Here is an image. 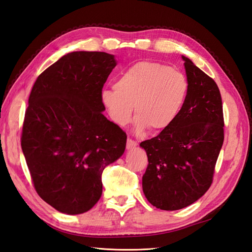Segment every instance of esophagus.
Returning a JSON list of instances; mask_svg holds the SVG:
<instances>
[{"label":"esophagus","mask_w":252,"mask_h":252,"mask_svg":"<svg viewBox=\"0 0 252 252\" xmlns=\"http://www.w3.org/2000/svg\"><path fill=\"white\" fill-rule=\"evenodd\" d=\"M136 145H138V143H136L135 141H133L131 139H128L127 143H126V147H127V149H133L134 147H136Z\"/></svg>","instance_id":"1"}]
</instances>
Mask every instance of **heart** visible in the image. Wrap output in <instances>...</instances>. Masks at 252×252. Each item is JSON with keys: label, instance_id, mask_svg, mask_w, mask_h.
I'll list each match as a JSON object with an SVG mask.
<instances>
[{"label": "heart", "instance_id": "1", "mask_svg": "<svg viewBox=\"0 0 252 252\" xmlns=\"http://www.w3.org/2000/svg\"><path fill=\"white\" fill-rule=\"evenodd\" d=\"M113 89L102 90L100 98L113 123L126 126L134 106V131H161L171 126L188 96L186 77L171 67L143 61L122 73Z\"/></svg>", "mask_w": 252, "mask_h": 252}]
</instances>
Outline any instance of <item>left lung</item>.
I'll use <instances>...</instances> for the list:
<instances>
[{"mask_svg":"<svg viewBox=\"0 0 252 252\" xmlns=\"http://www.w3.org/2000/svg\"><path fill=\"white\" fill-rule=\"evenodd\" d=\"M189 85L188 96L174 123L140 146L148 166L143 192L162 210L193 204L209 189L224 142L222 97L217 83L182 56Z\"/></svg>","mask_w":252,"mask_h":252,"instance_id":"8db88e82","label":"left lung"}]
</instances>
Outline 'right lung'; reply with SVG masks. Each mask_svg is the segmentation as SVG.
Wrapping results in <instances>:
<instances>
[{
	"label": "right lung",
	"instance_id": "obj_1",
	"mask_svg": "<svg viewBox=\"0 0 252 252\" xmlns=\"http://www.w3.org/2000/svg\"><path fill=\"white\" fill-rule=\"evenodd\" d=\"M113 55L73 51L36 79L21 146L34 188L58 211L80 215L102 195V173L123 156L127 135L102 113Z\"/></svg>",
	"mask_w": 252,
	"mask_h": 252
}]
</instances>
